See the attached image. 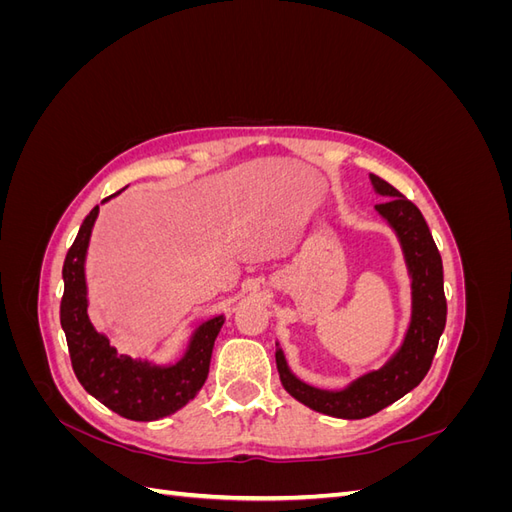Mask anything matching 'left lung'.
I'll use <instances>...</instances> for the list:
<instances>
[{
    "label": "left lung",
    "mask_w": 512,
    "mask_h": 512,
    "mask_svg": "<svg viewBox=\"0 0 512 512\" xmlns=\"http://www.w3.org/2000/svg\"><path fill=\"white\" fill-rule=\"evenodd\" d=\"M369 179L374 190L380 196H386L384 203L376 205V211L395 230L412 280V318L404 344L384 367L369 371L339 391H324L301 382L290 371L280 344L275 350L280 380L294 399L316 412L350 418V421L380 412L421 384L431 367L446 324L442 258L423 213L391 183L378 175H369Z\"/></svg>",
    "instance_id": "left-lung-1"
}]
</instances>
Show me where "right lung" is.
<instances>
[{
  "label": "right lung",
  "instance_id": "add662e5",
  "mask_svg": "<svg viewBox=\"0 0 512 512\" xmlns=\"http://www.w3.org/2000/svg\"><path fill=\"white\" fill-rule=\"evenodd\" d=\"M115 192L113 196H117ZM113 196L104 198L111 200ZM100 207L89 211L79 235L66 254L64 297L59 305L61 329L66 333L70 361L83 389L94 395L108 410L130 421H158L177 412L203 389L209 374L213 342L218 337L224 316H215L198 324L183 356L173 365H153L132 359L108 344V339L94 329L87 316L85 256L91 228Z\"/></svg>",
  "mask_w": 512,
  "mask_h": 512
}]
</instances>
